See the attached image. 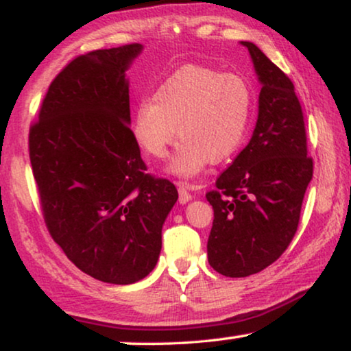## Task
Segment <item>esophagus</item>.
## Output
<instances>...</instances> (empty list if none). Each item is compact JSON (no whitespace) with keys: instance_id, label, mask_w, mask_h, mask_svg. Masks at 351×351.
<instances>
[{"instance_id":"obj_1","label":"esophagus","mask_w":351,"mask_h":351,"mask_svg":"<svg viewBox=\"0 0 351 351\" xmlns=\"http://www.w3.org/2000/svg\"><path fill=\"white\" fill-rule=\"evenodd\" d=\"M177 190H179V203L180 204L189 203V201L191 199V193L189 191V186L184 185V184H179Z\"/></svg>"}]
</instances>
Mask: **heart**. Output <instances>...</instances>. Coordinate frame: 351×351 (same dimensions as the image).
<instances>
[{"label": "heart", "mask_w": 351, "mask_h": 351, "mask_svg": "<svg viewBox=\"0 0 351 351\" xmlns=\"http://www.w3.org/2000/svg\"><path fill=\"white\" fill-rule=\"evenodd\" d=\"M254 105L256 95L244 76L185 65L156 89L153 100L138 105L132 132L148 156L165 160L179 131L184 141L169 172L189 179L241 147Z\"/></svg>", "instance_id": "heart-1"}]
</instances>
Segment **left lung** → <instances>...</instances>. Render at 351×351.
<instances>
[{
	"label": "left lung",
	"mask_w": 351,
	"mask_h": 351,
	"mask_svg": "<svg viewBox=\"0 0 351 351\" xmlns=\"http://www.w3.org/2000/svg\"><path fill=\"white\" fill-rule=\"evenodd\" d=\"M261 81L258 117L246 148L206 198L214 209L208 261L215 271L244 278L281 257L299 227L313 177L304 113L294 84L254 43L241 41Z\"/></svg>",
	"instance_id": "obj_1"
}]
</instances>
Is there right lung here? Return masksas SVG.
<instances>
[{
	"label": "right lung",
	"mask_w": 351,
	"mask_h": 351,
	"mask_svg": "<svg viewBox=\"0 0 351 351\" xmlns=\"http://www.w3.org/2000/svg\"><path fill=\"white\" fill-rule=\"evenodd\" d=\"M132 43L78 56L52 81L28 150L46 227L95 280L132 285L155 268L162 223L179 193L147 174L129 128Z\"/></svg>",
	"instance_id": "add662e5"
}]
</instances>
